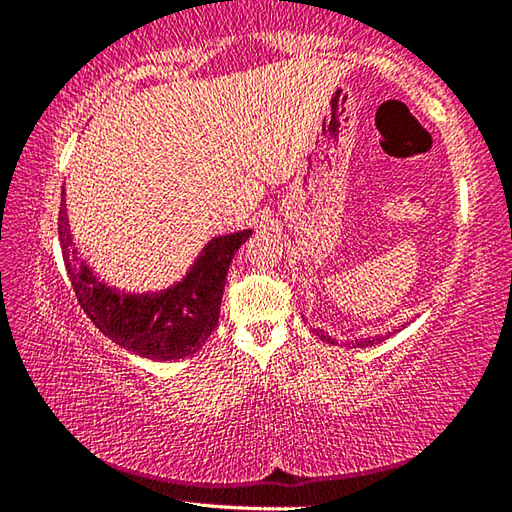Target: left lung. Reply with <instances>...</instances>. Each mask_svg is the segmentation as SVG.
<instances>
[{
    "instance_id": "obj_1",
    "label": "left lung",
    "mask_w": 512,
    "mask_h": 512,
    "mask_svg": "<svg viewBox=\"0 0 512 512\" xmlns=\"http://www.w3.org/2000/svg\"><path fill=\"white\" fill-rule=\"evenodd\" d=\"M404 327V325H402ZM318 336H320V339H323V341H327V343H332V345H339V341H336V339H332V336H329L327 332H323V329H318V332H316ZM388 336H391V334H388ZM379 341V339H377ZM357 345H361V348H363V345H372V341H363V343H357ZM357 345H354L352 343V348H357Z\"/></svg>"
}]
</instances>
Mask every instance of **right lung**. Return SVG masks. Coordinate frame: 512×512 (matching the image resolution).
Segmentation results:
<instances>
[{"label": "right lung", "mask_w": 512, "mask_h": 512, "mask_svg": "<svg viewBox=\"0 0 512 512\" xmlns=\"http://www.w3.org/2000/svg\"><path fill=\"white\" fill-rule=\"evenodd\" d=\"M253 230L212 237L169 287L126 291L94 273L69 230L65 187L58 214V237L65 268L79 305L112 343L151 361L192 357L219 325L221 298L235 253Z\"/></svg>", "instance_id": "obj_1"}]
</instances>
